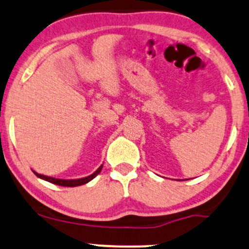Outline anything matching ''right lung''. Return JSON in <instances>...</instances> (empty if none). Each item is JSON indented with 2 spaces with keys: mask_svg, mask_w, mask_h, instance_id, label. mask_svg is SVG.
Listing matches in <instances>:
<instances>
[{
  "mask_svg": "<svg viewBox=\"0 0 249 249\" xmlns=\"http://www.w3.org/2000/svg\"><path fill=\"white\" fill-rule=\"evenodd\" d=\"M101 168H103V165L98 168V170L94 172L93 174H91V176H89L87 178H82V179H76V180H63V179H55V178H52V177H47V176H42V174H39V173H36L35 174L40 179H44L46 181H48V182H52V183H55V185H59V186H63V187H76V186H82V185H85V183H88L89 181H91L93 179L94 177H97L98 174L100 173Z\"/></svg>",
  "mask_w": 249,
  "mask_h": 249,
  "instance_id": "1",
  "label": "right lung"
}]
</instances>
